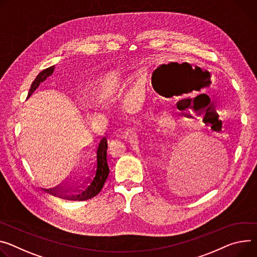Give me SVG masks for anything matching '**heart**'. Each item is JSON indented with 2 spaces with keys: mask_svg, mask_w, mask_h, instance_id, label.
<instances>
[{
  "mask_svg": "<svg viewBox=\"0 0 257 257\" xmlns=\"http://www.w3.org/2000/svg\"><path fill=\"white\" fill-rule=\"evenodd\" d=\"M122 80V75L120 73H113L107 75L100 80L98 84V93L101 97L109 96L119 88Z\"/></svg>",
  "mask_w": 257,
  "mask_h": 257,
  "instance_id": "b5f03b06",
  "label": "heart"
}]
</instances>
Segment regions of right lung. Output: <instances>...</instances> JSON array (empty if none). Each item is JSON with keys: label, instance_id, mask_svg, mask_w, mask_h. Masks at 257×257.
I'll list each match as a JSON object with an SVG mask.
<instances>
[{"label": "right lung", "instance_id": "right-lung-1", "mask_svg": "<svg viewBox=\"0 0 257 257\" xmlns=\"http://www.w3.org/2000/svg\"><path fill=\"white\" fill-rule=\"evenodd\" d=\"M53 69L54 65L45 68L37 76L30 89L28 98L31 97V95L39 87L40 83L45 81L46 78H48L53 73ZM106 139L102 138L97 147L94 148L92 152L91 158L88 162V171L90 176L86 181H84L83 184L79 186H69L66 183H63L45 191L52 196L69 201H85L95 197L101 191L109 172L106 163Z\"/></svg>", "mask_w": 257, "mask_h": 257}]
</instances>
